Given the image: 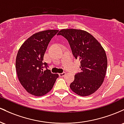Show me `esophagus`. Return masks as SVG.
<instances>
[{
    "mask_svg": "<svg viewBox=\"0 0 124 124\" xmlns=\"http://www.w3.org/2000/svg\"><path fill=\"white\" fill-rule=\"evenodd\" d=\"M65 75H66V73H64H64H60L59 74L60 77H64Z\"/></svg>",
    "mask_w": 124,
    "mask_h": 124,
    "instance_id": "1",
    "label": "esophagus"
}]
</instances>
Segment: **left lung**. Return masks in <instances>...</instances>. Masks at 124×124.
<instances>
[{"label":"left lung","mask_w":124,"mask_h":124,"mask_svg":"<svg viewBox=\"0 0 124 124\" xmlns=\"http://www.w3.org/2000/svg\"><path fill=\"white\" fill-rule=\"evenodd\" d=\"M69 41L72 53L80 60L81 72L74 77L70 85L77 95H91L104 82L107 68L105 50L95 37L88 32L80 29H62L58 33Z\"/></svg>","instance_id":"1"}]
</instances>
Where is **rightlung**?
<instances>
[{
	"label": "right lung",
	"instance_id": "add662e5",
	"mask_svg": "<svg viewBox=\"0 0 124 124\" xmlns=\"http://www.w3.org/2000/svg\"><path fill=\"white\" fill-rule=\"evenodd\" d=\"M58 30H47L37 32L22 44L16 58V69L20 84L29 94L43 96L53 87L58 77L47 69L43 71V62L47 46ZM47 69V68H46Z\"/></svg>",
	"mask_w": 124,
	"mask_h": 124
}]
</instances>
